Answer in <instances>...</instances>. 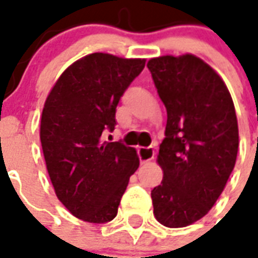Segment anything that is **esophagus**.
Here are the masks:
<instances>
[{
  "label": "esophagus",
  "instance_id": "1",
  "mask_svg": "<svg viewBox=\"0 0 258 258\" xmlns=\"http://www.w3.org/2000/svg\"><path fill=\"white\" fill-rule=\"evenodd\" d=\"M138 154L139 158H140V162L144 164V162H149L154 158L155 151L153 147H140V149L138 150Z\"/></svg>",
  "mask_w": 258,
  "mask_h": 258
}]
</instances>
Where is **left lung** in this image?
Masks as SVG:
<instances>
[{
    "label": "left lung",
    "instance_id": "obj_1",
    "mask_svg": "<svg viewBox=\"0 0 258 258\" xmlns=\"http://www.w3.org/2000/svg\"><path fill=\"white\" fill-rule=\"evenodd\" d=\"M147 68L167 108L157 157L164 179L151 190L154 215L168 228H183L211 210L233 171L235 105L220 75L196 55L158 56Z\"/></svg>",
    "mask_w": 258,
    "mask_h": 258
}]
</instances>
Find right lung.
I'll return each mask as SVG.
<instances>
[{
    "label": "right lung",
    "mask_w": 258,
    "mask_h": 258,
    "mask_svg": "<svg viewBox=\"0 0 258 258\" xmlns=\"http://www.w3.org/2000/svg\"><path fill=\"white\" fill-rule=\"evenodd\" d=\"M146 59L94 52L74 62L47 97L40 140L56 197L76 218L112 221L131 175L136 150L105 142L116 125L120 97L143 71Z\"/></svg>",
    "instance_id": "obj_1"
}]
</instances>
